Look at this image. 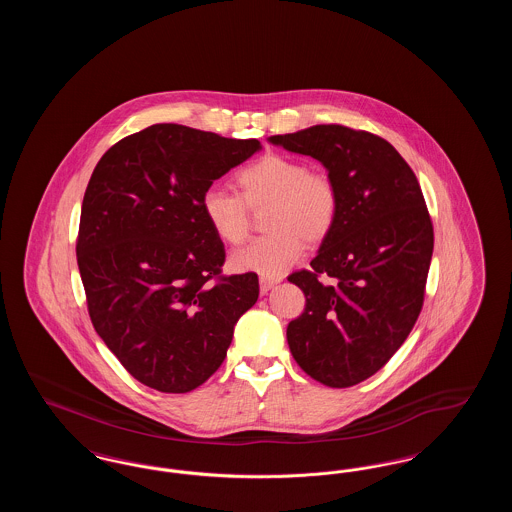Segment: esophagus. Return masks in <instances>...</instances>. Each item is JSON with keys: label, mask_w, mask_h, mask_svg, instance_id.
Listing matches in <instances>:
<instances>
[{"label": "esophagus", "mask_w": 512, "mask_h": 512, "mask_svg": "<svg viewBox=\"0 0 512 512\" xmlns=\"http://www.w3.org/2000/svg\"><path fill=\"white\" fill-rule=\"evenodd\" d=\"M259 284H261V293L265 295V293L270 292L276 284H280V278H261Z\"/></svg>", "instance_id": "34e87169"}]
</instances>
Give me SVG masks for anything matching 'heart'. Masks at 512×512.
Masks as SVG:
<instances>
[{"label":"heart","instance_id":"heart-1","mask_svg":"<svg viewBox=\"0 0 512 512\" xmlns=\"http://www.w3.org/2000/svg\"><path fill=\"white\" fill-rule=\"evenodd\" d=\"M240 195L211 186L201 195V211L224 244H242L249 230V209L267 207L268 236L230 255L238 272L280 278L305 253V242L318 244L334 228L338 192L322 172H309L299 159L267 153L236 174Z\"/></svg>","mask_w":512,"mask_h":512}]
</instances>
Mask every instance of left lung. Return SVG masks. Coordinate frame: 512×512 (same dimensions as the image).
I'll list each match as a JSON object with an SVG mask.
<instances>
[{
	"mask_svg": "<svg viewBox=\"0 0 512 512\" xmlns=\"http://www.w3.org/2000/svg\"><path fill=\"white\" fill-rule=\"evenodd\" d=\"M268 142L317 159L338 192L311 270L288 278L307 299L288 324L290 351L320 384L355 386L390 361L420 315L434 251L424 195L397 149L370 132L317 124Z\"/></svg>",
	"mask_w": 512,
	"mask_h": 512,
	"instance_id": "obj_1",
	"label": "left lung"
}]
</instances>
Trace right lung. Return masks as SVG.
Returning <instances> with one entry per match:
<instances>
[{"label": "right lung", "mask_w": 512, "mask_h": 512, "mask_svg": "<svg viewBox=\"0 0 512 512\" xmlns=\"http://www.w3.org/2000/svg\"><path fill=\"white\" fill-rule=\"evenodd\" d=\"M261 149L259 140L153 124L92 172L76 242L88 311L111 353L153 390L186 393L215 374L259 297L255 272L220 276L224 244L201 195Z\"/></svg>", "instance_id": "right-lung-1"}]
</instances>
